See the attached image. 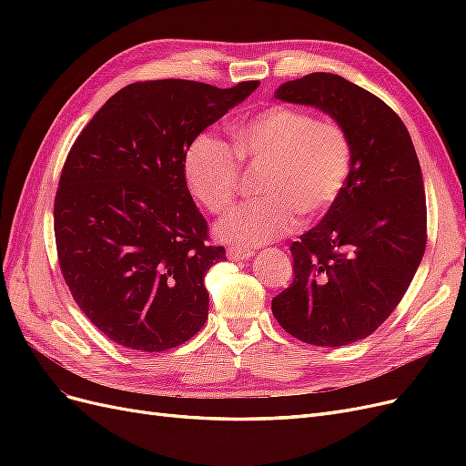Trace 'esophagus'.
I'll return each mask as SVG.
<instances>
[{
	"label": "esophagus",
	"mask_w": 466,
	"mask_h": 466,
	"mask_svg": "<svg viewBox=\"0 0 466 466\" xmlns=\"http://www.w3.org/2000/svg\"><path fill=\"white\" fill-rule=\"evenodd\" d=\"M252 255H255V250L245 248V247L231 245V247L228 248V257H229V260H248Z\"/></svg>",
	"instance_id": "obj_1"
}]
</instances>
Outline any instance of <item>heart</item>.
Wrapping results in <instances>:
<instances>
[{
  "label": "heart",
  "instance_id": "heart-1",
  "mask_svg": "<svg viewBox=\"0 0 466 466\" xmlns=\"http://www.w3.org/2000/svg\"><path fill=\"white\" fill-rule=\"evenodd\" d=\"M233 151L219 137L202 132L182 155V178L192 198L209 214L231 204L238 187V163L260 167L262 200L231 208L218 223L219 238L237 247H258L319 219L340 200L354 165L348 130L330 118H315L295 106H268L238 120Z\"/></svg>",
  "mask_w": 466,
  "mask_h": 466
}]
</instances>
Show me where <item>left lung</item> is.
I'll use <instances>...</instances> for the list:
<instances>
[{
	"label": "left lung",
	"mask_w": 466,
	"mask_h": 466,
	"mask_svg": "<svg viewBox=\"0 0 466 466\" xmlns=\"http://www.w3.org/2000/svg\"><path fill=\"white\" fill-rule=\"evenodd\" d=\"M274 96L340 122L354 165L340 200L293 241L295 276L272 313L305 344L363 340L400 303L426 250V192L410 134L379 96L336 74L288 81Z\"/></svg>",
	"instance_id": "obj_1"
}]
</instances>
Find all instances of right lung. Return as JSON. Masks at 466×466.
I'll use <instances>...</instances> for the list:
<instances>
[{"instance_id":"right-lung-1","label":"right lung","mask_w":466,"mask_h":466,"mask_svg":"<svg viewBox=\"0 0 466 466\" xmlns=\"http://www.w3.org/2000/svg\"><path fill=\"white\" fill-rule=\"evenodd\" d=\"M257 87L137 81L112 95L69 149L54 200L56 248L76 303L112 342L165 351L204 327V278L225 248L208 243L182 155Z\"/></svg>"}]
</instances>
